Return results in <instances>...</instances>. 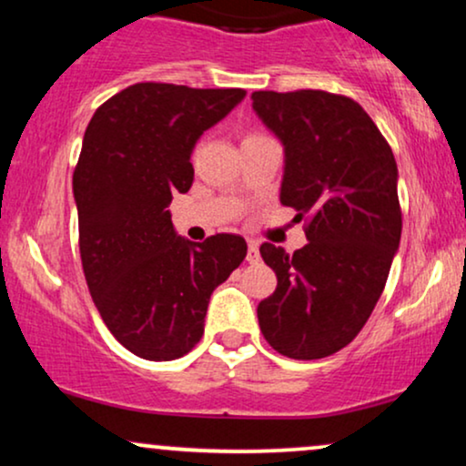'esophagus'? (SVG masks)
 I'll return each mask as SVG.
<instances>
[{
    "instance_id": "esophagus-1",
    "label": "esophagus",
    "mask_w": 466,
    "mask_h": 466,
    "mask_svg": "<svg viewBox=\"0 0 466 466\" xmlns=\"http://www.w3.org/2000/svg\"><path fill=\"white\" fill-rule=\"evenodd\" d=\"M258 260H260L258 243H256V240H249V245H248V263H258Z\"/></svg>"
}]
</instances>
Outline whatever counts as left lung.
I'll list each match as a JSON object with an SVG mask.
<instances>
[{
	"label": "left lung",
	"mask_w": 466,
	"mask_h": 466,
	"mask_svg": "<svg viewBox=\"0 0 466 466\" xmlns=\"http://www.w3.org/2000/svg\"><path fill=\"white\" fill-rule=\"evenodd\" d=\"M254 111L285 144L280 203L309 243L260 256L278 287L258 304L260 333L291 360H322L355 339L386 287L403 215L397 162L372 117L322 89L254 92Z\"/></svg>",
	"instance_id": "left-lung-1"
}]
</instances>
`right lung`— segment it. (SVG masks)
Listing matches in <instances>:
<instances>
[{"label":"right lung","mask_w":466,"mask_h":466,"mask_svg":"<svg viewBox=\"0 0 466 466\" xmlns=\"http://www.w3.org/2000/svg\"><path fill=\"white\" fill-rule=\"evenodd\" d=\"M243 96L136 83L100 105L85 131L74 168L83 274L106 329L142 360L195 349L212 291L248 256L238 234L179 238L166 210L192 186L195 142Z\"/></svg>","instance_id":"obj_1"}]
</instances>
